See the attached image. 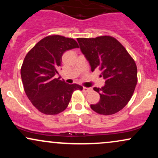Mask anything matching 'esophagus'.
I'll return each instance as SVG.
<instances>
[{"label": "esophagus", "mask_w": 158, "mask_h": 158, "mask_svg": "<svg viewBox=\"0 0 158 158\" xmlns=\"http://www.w3.org/2000/svg\"><path fill=\"white\" fill-rule=\"evenodd\" d=\"M82 90H83V91H85V92H88V91H90V90H91V89H90V88H86V87H83Z\"/></svg>", "instance_id": "1"}]
</instances>
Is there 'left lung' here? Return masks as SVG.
<instances>
[{
	"label": "left lung",
	"instance_id": "left-lung-1",
	"mask_svg": "<svg viewBox=\"0 0 158 158\" xmlns=\"http://www.w3.org/2000/svg\"><path fill=\"white\" fill-rule=\"evenodd\" d=\"M81 51L89 61L91 71L101 70L106 80L102 88H94L100 99L90 105L91 109L102 115H111L122 110L133 95L137 82V68L133 58L115 38H78Z\"/></svg>",
	"mask_w": 158,
	"mask_h": 158
}]
</instances>
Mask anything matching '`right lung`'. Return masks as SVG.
I'll use <instances>...</instances> for the list:
<instances>
[{
  "label": "right lung",
  "instance_id": "right-lung-1",
  "mask_svg": "<svg viewBox=\"0 0 158 158\" xmlns=\"http://www.w3.org/2000/svg\"><path fill=\"white\" fill-rule=\"evenodd\" d=\"M79 48L73 39L59 35H48L39 41L23 59L21 79L27 97L41 113L55 115L68 107L74 90L81 85L67 84L55 78L65 51Z\"/></svg>",
  "mask_w": 158,
  "mask_h": 158
}]
</instances>
